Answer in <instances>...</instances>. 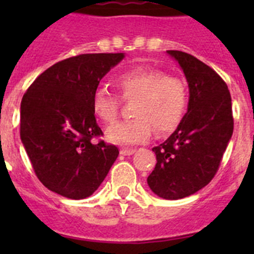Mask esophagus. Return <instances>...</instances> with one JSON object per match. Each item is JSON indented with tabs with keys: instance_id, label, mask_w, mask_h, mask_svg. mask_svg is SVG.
Listing matches in <instances>:
<instances>
[{
	"instance_id": "obj_1",
	"label": "esophagus",
	"mask_w": 254,
	"mask_h": 254,
	"mask_svg": "<svg viewBox=\"0 0 254 254\" xmlns=\"http://www.w3.org/2000/svg\"><path fill=\"white\" fill-rule=\"evenodd\" d=\"M134 151H136L134 149H126V147H123V149H121L120 152L122 155H132Z\"/></svg>"
}]
</instances>
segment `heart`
<instances>
[{
  "instance_id": "obj_1",
  "label": "heart",
  "mask_w": 254,
  "mask_h": 254,
  "mask_svg": "<svg viewBox=\"0 0 254 254\" xmlns=\"http://www.w3.org/2000/svg\"><path fill=\"white\" fill-rule=\"evenodd\" d=\"M114 85L125 100H133L132 120L117 122L107 129L111 142L134 145L150 138L151 133L167 134L182 123L190 105V91L183 78L167 75L158 68L137 66L123 71ZM118 95L104 87L93 94V112L103 123L111 125L120 111Z\"/></svg>"
}]
</instances>
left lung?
Returning a JSON list of instances; mask_svg holds the SVG:
<instances>
[{"instance_id":"left-lung-1","label":"left lung","mask_w":254,"mask_h":254,"mask_svg":"<svg viewBox=\"0 0 254 254\" xmlns=\"http://www.w3.org/2000/svg\"><path fill=\"white\" fill-rule=\"evenodd\" d=\"M168 53L187 77L190 105L170 137L152 149L156 165L147 185L161 198L179 199L212 181L232 138L234 118L228 85L214 69L186 52Z\"/></svg>"}]
</instances>
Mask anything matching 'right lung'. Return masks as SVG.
Here are the masks:
<instances>
[{"label": "right lung", "instance_id": "obj_1", "mask_svg": "<svg viewBox=\"0 0 254 254\" xmlns=\"http://www.w3.org/2000/svg\"><path fill=\"white\" fill-rule=\"evenodd\" d=\"M123 53H87L60 61L24 94L20 137L35 176L52 192L72 199L93 194L120 154L103 140L93 94Z\"/></svg>", "mask_w": 254, "mask_h": 254}]
</instances>
